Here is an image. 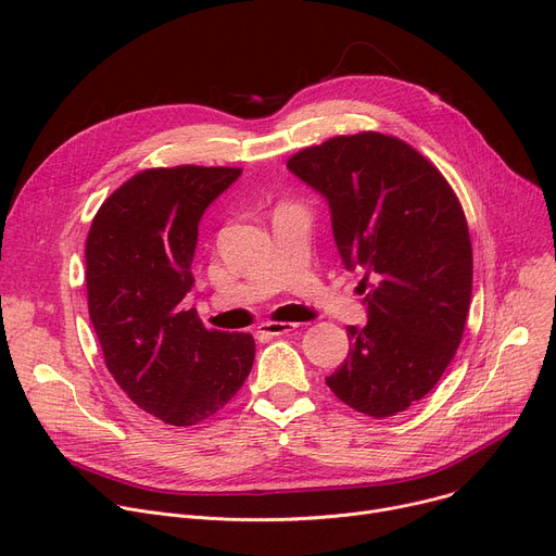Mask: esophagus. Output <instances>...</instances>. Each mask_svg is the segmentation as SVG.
<instances>
[{"label": "esophagus", "mask_w": 556, "mask_h": 556, "mask_svg": "<svg viewBox=\"0 0 556 556\" xmlns=\"http://www.w3.org/2000/svg\"><path fill=\"white\" fill-rule=\"evenodd\" d=\"M298 329V325L295 323H261L258 325V333L261 336H283V333H290V331H295Z\"/></svg>", "instance_id": "1"}]
</instances>
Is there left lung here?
Segmentation results:
<instances>
[{"instance_id":"obj_1","label":"left lung","mask_w":556,"mask_h":556,"mask_svg":"<svg viewBox=\"0 0 556 556\" xmlns=\"http://www.w3.org/2000/svg\"><path fill=\"white\" fill-rule=\"evenodd\" d=\"M329 200L346 268H363L365 327H346L349 354L331 392L374 419L424 399L464 336L473 250L462 204L430 160L383 132L338 135L286 162Z\"/></svg>"}]
</instances>
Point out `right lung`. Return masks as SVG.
Returning a JSON list of instances; mask_svg holds the SVG:
<instances>
[{
	"label": "right lung",
	"instance_id": "right-lung-1",
	"mask_svg": "<svg viewBox=\"0 0 556 556\" xmlns=\"http://www.w3.org/2000/svg\"><path fill=\"white\" fill-rule=\"evenodd\" d=\"M239 175L195 164L139 170L103 200L87 233V308L105 367L168 426L214 417L254 363L250 333L204 329L195 308H182L198 223Z\"/></svg>",
	"mask_w": 556,
	"mask_h": 556
}]
</instances>
